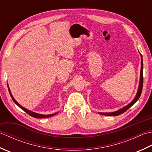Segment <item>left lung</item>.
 I'll return each mask as SVG.
<instances>
[{"label": "left lung", "instance_id": "1", "mask_svg": "<svg viewBox=\"0 0 152 152\" xmlns=\"http://www.w3.org/2000/svg\"><path fill=\"white\" fill-rule=\"evenodd\" d=\"M141 56V70H140V83H139V87H138V92L137 93V95L135 96V98L134 100L132 101L131 103H129L128 105H127L125 107L119 110L114 112H110V113H102V112H99L100 114L101 115H108V116H116V115H119L123 113H124L125 111H127V110L131 107L135 102H136L138 99L140 98V95L142 93V87H143V61H142V54H140Z\"/></svg>", "mask_w": 152, "mask_h": 152}]
</instances>
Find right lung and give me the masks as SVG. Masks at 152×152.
<instances>
[{"label": "right lung", "mask_w": 152, "mask_h": 152, "mask_svg": "<svg viewBox=\"0 0 152 152\" xmlns=\"http://www.w3.org/2000/svg\"><path fill=\"white\" fill-rule=\"evenodd\" d=\"M8 91H9V93H10V95L11 97H12V100H13V101H14V102L15 103V104L19 106V108H21V109L23 110H24L25 112H27L28 115H30L31 116H32V117L36 118H46L51 117V116H53V115H56V114H57V113H55V114H53L42 115V114H37V113H34V112H31V111H30V110H27V109H26V108H25L23 107V106H21L20 104H19V103H18L17 101H15V100L14 99V97H13V96H12V93H11V92H10V89H9V88H8Z\"/></svg>", "instance_id": "add662e5"}]
</instances>
